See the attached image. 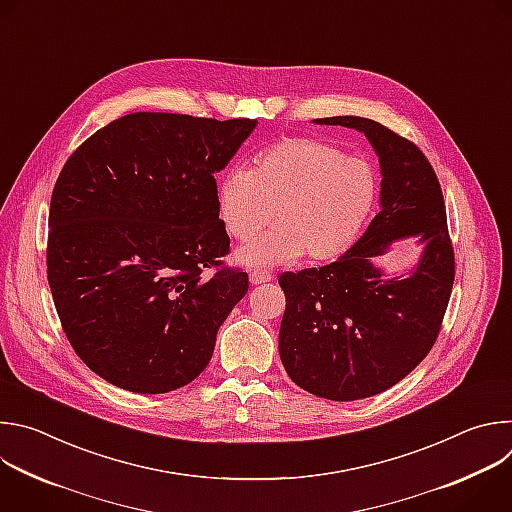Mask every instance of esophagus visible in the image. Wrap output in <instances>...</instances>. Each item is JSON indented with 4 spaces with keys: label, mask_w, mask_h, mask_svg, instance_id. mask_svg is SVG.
I'll return each instance as SVG.
<instances>
[{
    "label": "esophagus",
    "mask_w": 512,
    "mask_h": 512,
    "mask_svg": "<svg viewBox=\"0 0 512 512\" xmlns=\"http://www.w3.org/2000/svg\"><path fill=\"white\" fill-rule=\"evenodd\" d=\"M249 281L253 285H259V283H265V281H271V273L269 271H261V269H253L249 273Z\"/></svg>",
    "instance_id": "34e87169"
}]
</instances>
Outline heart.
I'll return each instance as SVG.
<instances>
[{"label": "heart", "mask_w": 512, "mask_h": 512, "mask_svg": "<svg viewBox=\"0 0 512 512\" xmlns=\"http://www.w3.org/2000/svg\"><path fill=\"white\" fill-rule=\"evenodd\" d=\"M377 200L369 162L316 137H285L261 150L251 170L231 168L216 190L218 216L237 241L277 229L239 251L247 265L310 263L342 257L367 225Z\"/></svg>", "instance_id": "obj_1"}]
</instances>
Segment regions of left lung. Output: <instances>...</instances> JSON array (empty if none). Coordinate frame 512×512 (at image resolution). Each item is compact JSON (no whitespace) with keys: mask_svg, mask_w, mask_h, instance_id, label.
Masks as SVG:
<instances>
[{"mask_svg":"<svg viewBox=\"0 0 512 512\" xmlns=\"http://www.w3.org/2000/svg\"><path fill=\"white\" fill-rule=\"evenodd\" d=\"M316 121L369 137L381 160L383 208L338 261L279 275V356L304 391L356 401L397 385L429 354L452 296L456 259L440 180L411 139L367 117ZM409 234L426 245L420 265L405 280H383L372 257Z\"/></svg>","mask_w":512,"mask_h":512,"instance_id":"obj_1","label":"left lung"}]
</instances>
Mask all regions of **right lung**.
I'll use <instances>...</instances> for the list:
<instances>
[{"label":"right lung","instance_id":"1","mask_svg":"<svg viewBox=\"0 0 512 512\" xmlns=\"http://www.w3.org/2000/svg\"><path fill=\"white\" fill-rule=\"evenodd\" d=\"M255 123L129 113L62 166L48 214V283L72 350L107 383L168 393L210 362L218 328L249 289V275L223 261L231 239L214 172Z\"/></svg>","mask_w":512,"mask_h":512}]
</instances>
